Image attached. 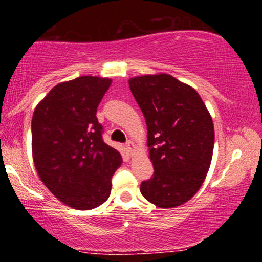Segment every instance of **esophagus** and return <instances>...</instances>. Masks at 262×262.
Masks as SVG:
<instances>
[{"label": "esophagus", "instance_id": "1", "mask_svg": "<svg viewBox=\"0 0 262 262\" xmlns=\"http://www.w3.org/2000/svg\"><path fill=\"white\" fill-rule=\"evenodd\" d=\"M125 148H127V150H128V152L130 155H133V152L135 151V150H137V146H135V144L133 143V141H127V144H125Z\"/></svg>", "mask_w": 262, "mask_h": 262}]
</instances>
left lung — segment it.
Instances as JSON below:
<instances>
[{"label": "left lung", "instance_id": "8db88e82", "mask_svg": "<svg viewBox=\"0 0 262 262\" xmlns=\"http://www.w3.org/2000/svg\"><path fill=\"white\" fill-rule=\"evenodd\" d=\"M148 128V149L154 176L140 192L160 208H175L197 193L208 172L214 146V125L193 87L169 74L129 79Z\"/></svg>", "mask_w": 262, "mask_h": 262}]
</instances>
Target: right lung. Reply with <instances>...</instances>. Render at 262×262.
I'll return each mask as SVG.
<instances>
[{"label": "right lung", "mask_w": 262, "mask_h": 262, "mask_svg": "<svg viewBox=\"0 0 262 262\" xmlns=\"http://www.w3.org/2000/svg\"><path fill=\"white\" fill-rule=\"evenodd\" d=\"M112 80L80 76L60 82L35 107L32 154L40 181L60 202L89 210L108 200L122 156L102 139L96 112Z\"/></svg>", "instance_id": "obj_1"}]
</instances>
